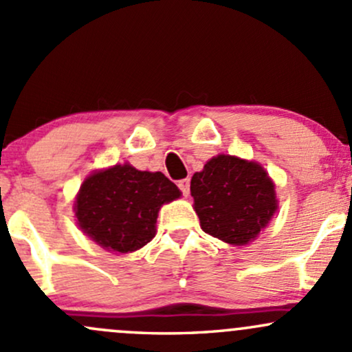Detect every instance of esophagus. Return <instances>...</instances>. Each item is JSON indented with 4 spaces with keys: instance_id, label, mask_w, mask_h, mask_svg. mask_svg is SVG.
<instances>
[{
    "instance_id": "34e87169",
    "label": "esophagus",
    "mask_w": 352,
    "mask_h": 352,
    "mask_svg": "<svg viewBox=\"0 0 352 352\" xmlns=\"http://www.w3.org/2000/svg\"><path fill=\"white\" fill-rule=\"evenodd\" d=\"M179 188L180 190H182V194L187 197L188 195V192H190V180L188 179H184V180H179Z\"/></svg>"
}]
</instances>
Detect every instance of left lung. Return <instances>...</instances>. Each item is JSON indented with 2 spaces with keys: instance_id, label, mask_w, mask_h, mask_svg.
<instances>
[{
  "instance_id": "8db88e82",
  "label": "left lung",
  "mask_w": 352,
  "mask_h": 352,
  "mask_svg": "<svg viewBox=\"0 0 352 352\" xmlns=\"http://www.w3.org/2000/svg\"><path fill=\"white\" fill-rule=\"evenodd\" d=\"M200 227L230 245L257 237L277 210L269 173L257 162L217 155L195 172L190 182Z\"/></svg>"
}]
</instances>
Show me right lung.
<instances>
[{
	"label": "right lung",
	"mask_w": 352,
	"mask_h": 352,
	"mask_svg": "<svg viewBox=\"0 0 352 352\" xmlns=\"http://www.w3.org/2000/svg\"><path fill=\"white\" fill-rule=\"evenodd\" d=\"M182 192L162 172L130 164L98 170L85 179L75 200L80 229L110 252H133L155 237L158 210Z\"/></svg>",
	"instance_id": "add662e5"
}]
</instances>
